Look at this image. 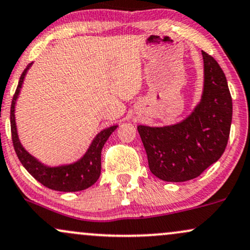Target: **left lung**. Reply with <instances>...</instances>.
Masks as SVG:
<instances>
[{
	"instance_id": "obj_1",
	"label": "left lung",
	"mask_w": 250,
	"mask_h": 250,
	"mask_svg": "<svg viewBox=\"0 0 250 250\" xmlns=\"http://www.w3.org/2000/svg\"><path fill=\"white\" fill-rule=\"evenodd\" d=\"M204 88L190 115L164 127L138 125L149 169L165 182L197 178L226 149L233 104L227 79L216 60L203 51Z\"/></svg>"
}]
</instances>
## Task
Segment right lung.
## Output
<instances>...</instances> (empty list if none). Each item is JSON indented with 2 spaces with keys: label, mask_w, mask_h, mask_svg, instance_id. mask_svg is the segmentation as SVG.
<instances>
[{
  "label": "right lung",
  "mask_w": 250,
  "mask_h": 250,
  "mask_svg": "<svg viewBox=\"0 0 250 250\" xmlns=\"http://www.w3.org/2000/svg\"><path fill=\"white\" fill-rule=\"evenodd\" d=\"M32 62L26 66L20 78L19 86L15 92L10 108V125H11V137L15 151L17 157L25 167L26 171L31 174L36 180L43 184L51 190L60 192H77L83 191L92 186L99 179L101 173V151L108 137L117 128V125L104 129L94 137L91 146H88L85 155L77 162L71 164L58 165V167H49L42 163L37 158L29 154L24 146L21 144L19 134H17L16 121H15V106L19 99L21 88H22L24 78L26 72L31 67Z\"/></svg>",
  "instance_id": "right-lung-1"
}]
</instances>
